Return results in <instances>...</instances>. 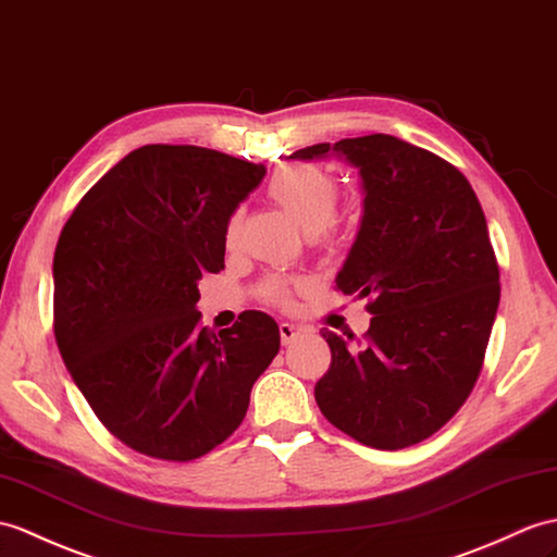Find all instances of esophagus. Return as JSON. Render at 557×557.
Listing matches in <instances>:
<instances>
[{
  "mask_svg": "<svg viewBox=\"0 0 557 557\" xmlns=\"http://www.w3.org/2000/svg\"><path fill=\"white\" fill-rule=\"evenodd\" d=\"M299 334H301V330L292 325V322H280V339L284 346H289L296 337H299Z\"/></svg>",
  "mask_w": 557,
  "mask_h": 557,
  "instance_id": "obj_1",
  "label": "esophagus"
}]
</instances>
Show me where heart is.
Wrapping results in <instances>:
<instances>
[{
  "mask_svg": "<svg viewBox=\"0 0 557 557\" xmlns=\"http://www.w3.org/2000/svg\"><path fill=\"white\" fill-rule=\"evenodd\" d=\"M268 194L277 206L287 211L306 235H320L337 213L339 187L318 165L296 163L282 168L268 185ZM239 215H232L227 225V242L237 237ZM265 296L270 301L284 304L289 299V284L282 280H270L265 284Z\"/></svg>",
  "mask_w": 557,
  "mask_h": 557,
  "instance_id": "1",
  "label": "heart"
}]
</instances>
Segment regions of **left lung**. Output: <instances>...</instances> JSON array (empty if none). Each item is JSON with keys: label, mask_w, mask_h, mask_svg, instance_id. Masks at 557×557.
Listing matches in <instances>:
<instances>
[{"label": "left lung", "mask_w": 557, "mask_h": 557, "mask_svg": "<svg viewBox=\"0 0 557 557\" xmlns=\"http://www.w3.org/2000/svg\"><path fill=\"white\" fill-rule=\"evenodd\" d=\"M354 165L363 215L337 289L370 299L366 342L322 332L332 366L315 400L356 442L396 450L456 416L480 377L500 301L486 218L468 180L392 135L313 145L289 159Z\"/></svg>", "instance_id": "left-lung-1"}]
</instances>
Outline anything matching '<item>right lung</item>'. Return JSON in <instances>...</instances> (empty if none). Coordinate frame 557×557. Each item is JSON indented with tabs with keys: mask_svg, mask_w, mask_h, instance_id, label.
<instances>
[{
	"mask_svg": "<svg viewBox=\"0 0 557 557\" xmlns=\"http://www.w3.org/2000/svg\"><path fill=\"white\" fill-rule=\"evenodd\" d=\"M265 165L194 145L127 153L75 206L54 251V334L103 426L139 454L194 460L223 444L280 351L277 322L244 310L199 325L203 270L225 268L232 213Z\"/></svg>",
	"mask_w": 557,
	"mask_h": 557,
	"instance_id": "add662e5",
	"label": "right lung"
}]
</instances>
